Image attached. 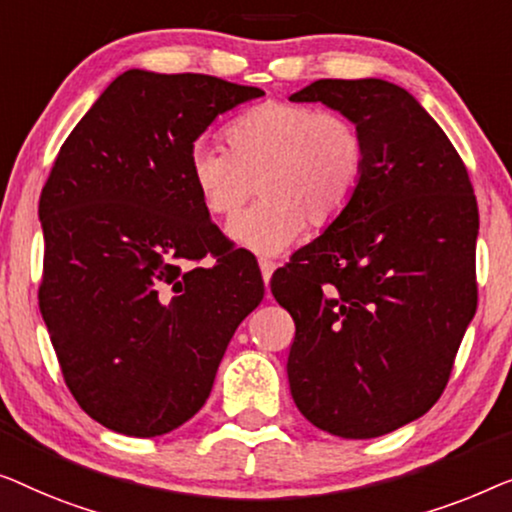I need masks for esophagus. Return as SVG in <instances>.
<instances>
[{
  "mask_svg": "<svg viewBox=\"0 0 512 512\" xmlns=\"http://www.w3.org/2000/svg\"><path fill=\"white\" fill-rule=\"evenodd\" d=\"M259 269H262V278H264V283L269 285V280H271V276H273V271H276V262H273V259L259 257Z\"/></svg>",
  "mask_w": 512,
  "mask_h": 512,
  "instance_id": "1",
  "label": "esophagus"
}]
</instances>
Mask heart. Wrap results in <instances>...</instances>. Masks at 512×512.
I'll return each instance as SVG.
<instances>
[{"label":"heart","instance_id":"obj_1","mask_svg":"<svg viewBox=\"0 0 512 512\" xmlns=\"http://www.w3.org/2000/svg\"><path fill=\"white\" fill-rule=\"evenodd\" d=\"M227 143L229 150L194 141L187 178L213 218H232L262 192L264 199L229 225V234L255 253H278L306 225H336L355 204L369 167L362 127L313 104H257L229 122Z\"/></svg>","mask_w":512,"mask_h":512}]
</instances>
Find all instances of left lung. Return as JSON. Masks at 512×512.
I'll use <instances>...</instances> for the list:
<instances>
[{
	"label": "left lung",
	"instance_id": "1",
	"mask_svg": "<svg viewBox=\"0 0 512 512\" xmlns=\"http://www.w3.org/2000/svg\"><path fill=\"white\" fill-rule=\"evenodd\" d=\"M290 102L345 113L369 146L350 211L271 278L297 327L292 399L322 431L376 438L448 385L478 306V204L455 146L399 85L322 78Z\"/></svg>",
	"mask_w": 512,
	"mask_h": 512
}]
</instances>
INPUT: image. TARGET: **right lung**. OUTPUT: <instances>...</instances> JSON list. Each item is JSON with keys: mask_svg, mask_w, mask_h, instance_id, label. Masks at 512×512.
Masks as SVG:
<instances>
[{"mask_svg": "<svg viewBox=\"0 0 512 512\" xmlns=\"http://www.w3.org/2000/svg\"><path fill=\"white\" fill-rule=\"evenodd\" d=\"M262 95L129 69L55 157L39 199V308L64 383L106 429L150 438L190 420L264 297L257 262L208 220L187 178L206 127Z\"/></svg>", "mask_w": 512, "mask_h": 512, "instance_id": "1", "label": "right lung"}]
</instances>
